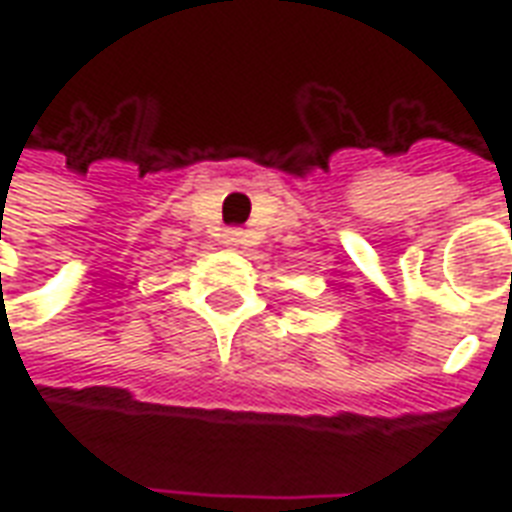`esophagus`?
Returning <instances> with one entry per match:
<instances>
[{
	"label": "esophagus",
	"mask_w": 512,
	"mask_h": 512,
	"mask_svg": "<svg viewBox=\"0 0 512 512\" xmlns=\"http://www.w3.org/2000/svg\"><path fill=\"white\" fill-rule=\"evenodd\" d=\"M238 241H241V230H224L222 235L224 246H238Z\"/></svg>",
	"instance_id": "esophagus-1"
}]
</instances>
